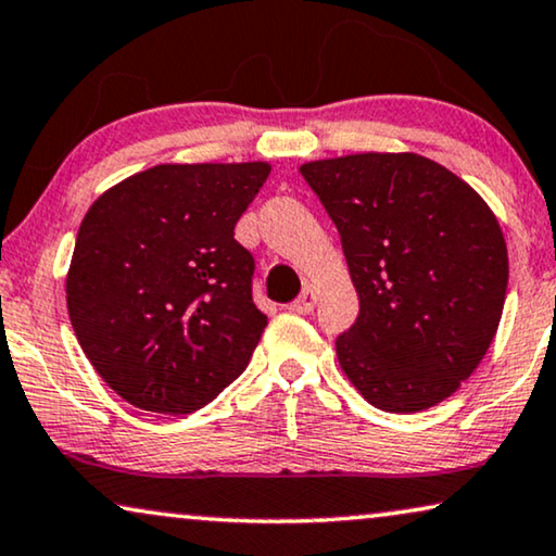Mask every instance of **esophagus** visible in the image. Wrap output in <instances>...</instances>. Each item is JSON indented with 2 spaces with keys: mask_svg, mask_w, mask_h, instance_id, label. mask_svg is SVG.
I'll return each instance as SVG.
<instances>
[{
  "mask_svg": "<svg viewBox=\"0 0 556 556\" xmlns=\"http://www.w3.org/2000/svg\"><path fill=\"white\" fill-rule=\"evenodd\" d=\"M289 309L296 312V315H309V312L315 309V292L307 287L292 304H289Z\"/></svg>",
  "mask_w": 556,
  "mask_h": 556,
  "instance_id": "esophagus-1",
  "label": "esophagus"
}]
</instances>
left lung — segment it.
I'll use <instances>...</instances> for the list:
<instances>
[{
  "label": "left lung",
  "mask_w": 556,
  "mask_h": 556,
  "mask_svg": "<svg viewBox=\"0 0 556 556\" xmlns=\"http://www.w3.org/2000/svg\"><path fill=\"white\" fill-rule=\"evenodd\" d=\"M300 174L338 226L359 296L355 325L334 340L342 370L380 410L445 401L502 319L509 256L496 216L416 153L345 155Z\"/></svg>",
  "instance_id": "8db88e82"
}]
</instances>
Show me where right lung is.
<instances>
[{"mask_svg":"<svg viewBox=\"0 0 556 556\" xmlns=\"http://www.w3.org/2000/svg\"><path fill=\"white\" fill-rule=\"evenodd\" d=\"M267 163L155 166L85 214L67 275L83 353L136 408L186 416L244 372L267 315L233 226Z\"/></svg>","mask_w":556,"mask_h":556,"instance_id":"1","label":"right lung"}]
</instances>
